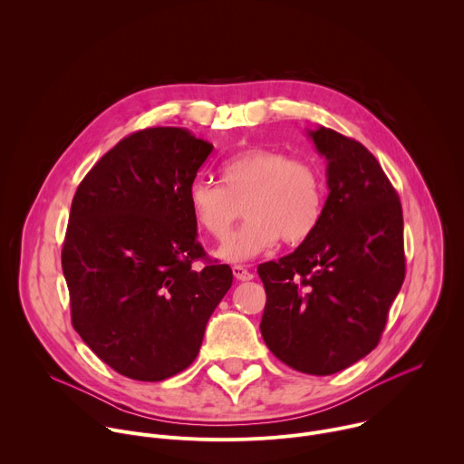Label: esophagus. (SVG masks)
<instances>
[{"mask_svg": "<svg viewBox=\"0 0 464 464\" xmlns=\"http://www.w3.org/2000/svg\"><path fill=\"white\" fill-rule=\"evenodd\" d=\"M233 276H235L237 281H251V279H253V274H251L247 268L240 266V264H237V266H233Z\"/></svg>", "mask_w": 464, "mask_h": 464, "instance_id": "obj_1", "label": "esophagus"}]
</instances>
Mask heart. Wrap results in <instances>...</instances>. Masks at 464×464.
<instances>
[{"label":"heart","mask_w":464,"mask_h":464,"mask_svg":"<svg viewBox=\"0 0 464 464\" xmlns=\"http://www.w3.org/2000/svg\"><path fill=\"white\" fill-rule=\"evenodd\" d=\"M187 204L194 224L224 240L244 206L246 222L217 249L227 262H246L286 244L306 240L323 217L324 183L319 169L288 154L251 147L220 165V185L196 179Z\"/></svg>","instance_id":"heart-1"}]
</instances>
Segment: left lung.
<instances>
[{
	"label": "left lung",
	"instance_id": "1",
	"mask_svg": "<svg viewBox=\"0 0 464 464\" xmlns=\"http://www.w3.org/2000/svg\"><path fill=\"white\" fill-rule=\"evenodd\" d=\"M326 160L328 196L315 231L256 268L266 290L260 333L288 367L326 376L367 356L406 276L399 194L358 141L308 130Z\"/></svg>",
	"mask_w": 464,
	"mask_h": 464
}]
</instances>
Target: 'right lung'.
<instances>
[{
	"label": "right lung",
	"instance_id": "add662e5",
	"mask_svg": "<svg viewBox=\"0 0 464 464\" xmlns=\"http://www.w3.org/2000/svg\"><path fill=\"white\" fill-rule=\"evenodd\" d=\"M213 145L188 130L136 131L81 181L62 247L72 321L113 371L160 382L187 369L233 272L208 259L187 194Z\"/></svg>",
	"mask_w": 464,
	"mask_h": 464
}]
</instances>
